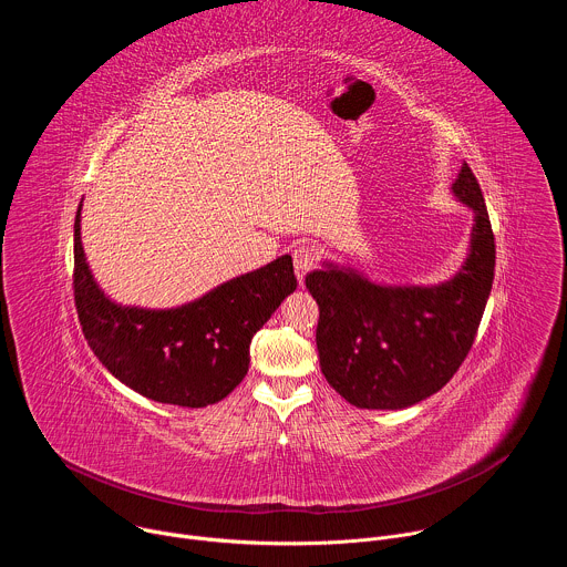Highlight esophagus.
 <instances>
[{
	"label": "esophagus",
	"instance_id": "34e87169",
	"mask_svg": "<svg viewBox=\"0 0 567 567\" xmlns=\"http://www.w3.org/2000/svg\"><path fill=\"white\" fill-rule=\"evenodd\" d=\"M316 260H318V254L311 247H296L293 249V269H296V278H298L300 285L305 282L307 271L313 269Z\"/></svg>",
	"mask_w": 567,
	"mask_h": 567
}]
</instances>
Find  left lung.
Segmentation results:
<instances>
[{"instance_id":"1","label":"left lung","mask_w":567,"mask_h":567,"mask_svg":"<svg viewBox=\"0 0 567 567\" xmlns=\"http://www.w3.org/2000/svg\"><path fill=\"white\" fill-rule=\"evenodd\" d=\"M453 193L475 217L466 262L451 280L435 287H383L332 265L305 278L320 309V370L357 409H409L435 394L475 341L494 282L496 241L468 164H462Z\"/></svg>"}]
</instances>
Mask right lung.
Masks as SVG:
<instances>
[{
	"mask_svg": "<svg viewBox=\"0 0 567 567\" xmlns=\"http://www.w3.org/2000/svg\"><path fill=\"white\" fill-rule=\"evenodd\" d=\"M296 289L291 256L233 278L177 309L112 302L94 282L73 224V300L99 361L138 394L184 409L221 401L247 377L254 334Z\"/></svg>",
	"mask_w": 567,
	"mask_h": 567,
	"instance_id": "obj_1",
	"label": "right lung"
}]
</instances>
